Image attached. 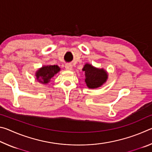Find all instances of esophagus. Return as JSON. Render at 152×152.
I'll return each instance as SVG.
<instances>
[{
  "label": "esophagus",
  "mask_w": 152,
  "mask_h": 152,
  "mask_svg": "<svg viewBox=\"0 0 152 152\" xmlns=\"http://www.w3.org/2000/svg\"><path fill=\"white\" fill-rule=\"evenodd\" d=\"M65 68H66V70H72V64H66Z\"/></svg>",
  "instance_id": "1"
}]
</instances>
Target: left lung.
<instances>
[{
	"mask_svg": "<svg viewBox=\"0 0 152 152\" xmlns=\"http://www.w3.org/2000/svg\"><path fill=\"white\" fill-rule=\"evenodd\" d=\"M84 72V81L88 88L94 89L101 87L107 82L108 72L104 68H96L91 64L86 63L82 68Z\"/></svg>",
	"mask_w": 152,
	"mask_h": 152,
	"instance_id": "8db88e82",
	"label": "left lung"
}]
</instances>
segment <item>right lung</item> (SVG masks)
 Segmentation results:
<instances>
[{"label": "right lung", "instance_id": "add662e5", "mask_svg": "<svg viewBox=\"0 0 152 152\" xmlns=\"http://www.w3.org/2000/svg\"><path fill=\"white\" fill-rule=\"evenodd\" d=\"M60 71V68L57 65L43 66L35 72L37 81L40 83L46 84L50 82L51 78Z\"/></svg>", "mask_w": 152, "mask_h": 152}]
</instances>
